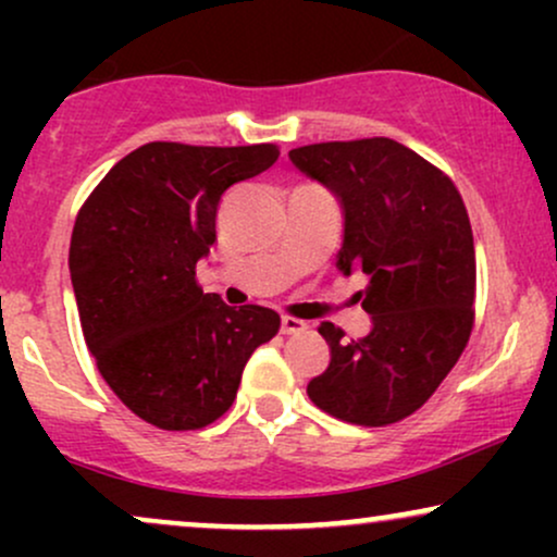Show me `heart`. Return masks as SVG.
I'll list each match as a JSON object with an SVG mask.
<instances>
[{
    "mask_svg": "<svg viewBox=\"0 0 557 557\" xmlns=\"http://www.w3.org/2000/svg\"><path fill=\"white\" fill-rule=\"evenodd\" d=\"M287 216H290V225H296V222H298V203H293L290 212H287ZM296 240H298V243H304V238H300V235H298Z\"/></svg>",
    "mask_w": 557,
    "mask_h": 557,
    "instance_id": "obj_1",
    "label": "heart"
}]
</instances>
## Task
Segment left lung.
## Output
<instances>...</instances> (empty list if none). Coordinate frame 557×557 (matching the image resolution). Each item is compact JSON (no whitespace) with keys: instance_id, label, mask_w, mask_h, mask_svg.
I'll return each mask as SVG.
<instances>
[{"instance_id":"8db88e82","label":"left lung","mask_w":557,"mask_h":557,"mask_svg":"<svg viewBox=\"0 0 557 557\" xmlns=\"http://www.w3.org/2000/svg\"><path fill=\"white\" fill-rule=\"evenodd\" d=\"M267 168L261 146L157 140L120 159L75 220L83 337L112 393L159 430H201L227 413L243 367L277 335V311L196 280L222 194Z\"/></svg>"}]
</instances>
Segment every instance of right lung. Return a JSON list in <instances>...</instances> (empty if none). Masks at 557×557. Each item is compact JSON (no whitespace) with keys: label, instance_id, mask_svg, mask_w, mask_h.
Instances as JSON below:
<instances>
[{"label":"right lung","instance_id":"right-lung-1","mask_svg":"<svg viewBox=\"0 0 557 557\" xmlns=\"http://www.w3.org/2000/svg\"><path fill=\"white\" fill-rule=\"evenodd\" d=\"M290 162L341 198L337 267L361 270L372 324L324 330L327 372L306 387L330 417L385 426L411 417L461 359L474 324V235L447 175L393 138L311 144Z\"/></svg>","mask_w":557,"mask_h":557}]
</instances>
